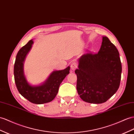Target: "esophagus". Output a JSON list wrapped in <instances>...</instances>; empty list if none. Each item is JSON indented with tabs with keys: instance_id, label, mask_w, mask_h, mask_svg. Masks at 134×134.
<instances>
[{
	"instance_id": "1",
	"label": "esophagus",
	"mask_w": 134,
	"mask_h": 134,
	"mask_svg": "<svg viewBox=\"0 0 134 134\" xmlns=\"http://www.w3.org/2000/svg\"><path fill=\"white\" fill-rule=\"evenodd\" d=\"M77 63L76 62H74L71 63V68L72 70H75L77 68Z\"/></svg>"
}]
</instances>
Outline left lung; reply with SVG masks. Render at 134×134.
I'll return each mask as SVG.
<instances>
[{
	"mask_svg": "<svg viewBox=\"0 0 134 134\" xmlns=\"http://www.w3.org/2000/svg\"><path fill=\"white\" fill-rule=\"evenodd\" d=\"M76 88L80 98L91 104L108 101L118 90L122 64L116 47L107 37H102L98 53L84 54L79 59Z\"/></svg>",
	"mask_w": 134,
	"mask_h": 134,
	"instance_id": "left-lung-1",
	"label": "left lung"
}]
</instances>
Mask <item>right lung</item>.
I'll return each instance as SVG.
<instances>
[{
  "label": "right lung",
  "mask_w": 134,
  "mask_h": 134,
  "mask_svg": "<svg viewBox=\"0 0 134 134\" xmlns=\"http://www.w3.org/2000/svg\"><path fill=\"white\" fill-rule=\"evenodd\" d=\"M33 43V41L30 40L17 54L14 64V78L18 90L24 97L33 104H42L53 101L55 97L60 83L70 73V67H68L63 70L54 71L42 85L31 86L24 75L23 63Z\"/></svg>",
  "instance_id": "right-lung-1"
}]
</instances>
